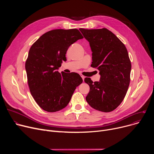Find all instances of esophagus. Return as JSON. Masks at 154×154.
<instances>
[{"mask_svg": "<svg viewBox=\"0 0 154 154\" xmlns=\"http://www.w3.org/2000/svg\"><path fill=\"white\" fill-rule=\"evenodd\" d=\"M80 76H81V77L82 78V80H83V81H84V79H85V76H84V75H80Z\"/></svg>", "mask_w": 154, "mask_h": 154, "instance_id": "1", "label": "esophagus"}]
</instances>
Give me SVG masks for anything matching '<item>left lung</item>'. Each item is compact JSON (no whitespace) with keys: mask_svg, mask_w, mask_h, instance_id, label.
<instances>
[{"mask_svg":"<svg viewBox=\"0 0 154 154\" xmlns=\"http://www.w3.org/2000/svg\"><path fill=\"white\" fill-rule=\"evenodd\" d=\"M89 42L91 66L99 70L100 80L84 81L90 87L86 100L95 110L109 112L121 103L130 84L131 62L125 45L108 29H79Z\"/></svg>","mask_w":154,"mask_h":154,"instance_id":"obj_1","label":"left lung"}]
</instances>
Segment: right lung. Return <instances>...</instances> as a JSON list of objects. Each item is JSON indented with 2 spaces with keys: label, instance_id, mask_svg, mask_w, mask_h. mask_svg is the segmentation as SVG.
I'll list each match as a JSON object with an SVG mask.
<instances>
[{
  "label": "right lung",
  "instance_id": "1",
  "mask_svg": "<svg viewBox=\"0 0 154 154\" xmlns=\"http://www.w3.org/2000/svg\"><path fill=\"white\" fill-rule=\"evenodd\" d=\"M83 36L76 29H55L40 36L30 48L26 62L31 95L40 108L54 112L66 107L82 83L77 73L57 70L66 60L69 47Z\"/></svg>",
  "mask_w": 154,
  "mask_h": 154
}]
</instances>
